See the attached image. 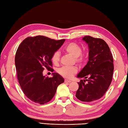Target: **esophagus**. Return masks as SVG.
Segmentation results:
<instances>
[{"mask_svg": "<svg viewBox=\"0 0 128 128\" xmlns=\"http://www.w3.org/2000/svg\"><path fill=\"white\" fill-rule=\"evenodd\" d=\"M64 82H66V83H70V82H71V81L68 80H67V79H65L64 80Z\"/></svg>", "mask_w": 128, "mask_h": 128, "instance_id": "34e87169", "label": "esophagus"}]
</instances>
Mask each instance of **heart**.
Listing matches in <instances>:
<instances>
[{
  "mask_svg": "<svg viewBox=\"0 0 128 128\" xmlns=\"http://www.w3.org/2000/svg\"><path fill=\"white\" fill-rule=\"evenodd\" d=\"M65 50L66 53L75 57V62L81 64L85 62L86 59V54L81 52V47L77 43L74 42L69 43L65 47ZM51 60L54 64L58 63L60 60V53L59 52H55L53 54ZM77 72L76 68L74 66H62L58 70V72L60 75L64 78H71Z\"/></svg>",
  "mask_w": 128,
  "mask_h": 128,
  "instance_id": "heart-1",
  "label": "heart"
}]
</instances>
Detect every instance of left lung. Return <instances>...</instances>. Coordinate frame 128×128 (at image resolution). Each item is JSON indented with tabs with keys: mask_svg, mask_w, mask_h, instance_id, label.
<instances>
[{
	"mask_svg": "<svg viewBox=\"0 0 128 128\" xmlns=\"http://www.w3.org/2000/svg\"><path fill=\"white\" fill-rule=\"evenodd\" d=\"M82 40L88 44V61L77 76L85 79L78 82L75 96L81 101L90 102L100 98L109 88L113 74V59L104 40L90 36Z\"/></svg>",
	"mask_w": 128,
	"mask_h": 128,
	"instance_id": "obj_1",
	"label": "left lung"
}]
</instances>
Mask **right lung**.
Segmentation results:
<instances>
[{"label": "right lung", "instance_id": "right-lung-1", "mask_svg": "<svg viewBox=\"0 0 128 128\" xmlns=\"http://www.w3.org/2000/svg\"><path fill=\"white\" fill-rule=\"evenodd\" d=\"M65 40L37 36L26 38L18 46L15 58L17 78L24 94L32 102L43 104L50 101L64 82L58 73L48 78L43 72L44 67L53 72L52 56Z\"/></svg>", "mask_w": 128, "mask_h": 128}]
</instances>
